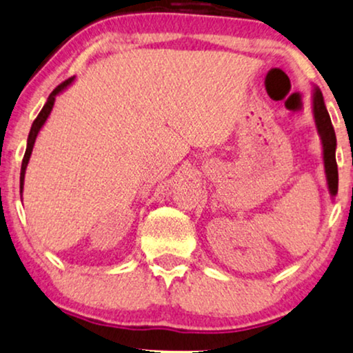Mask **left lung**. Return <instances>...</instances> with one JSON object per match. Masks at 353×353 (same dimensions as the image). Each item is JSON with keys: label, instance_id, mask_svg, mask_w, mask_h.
Listing matches in <instances>:
<instances>
[{"label": "left lung", "instance_id": "8db88e82", "mask_svg": "<svg viewBox=\"0 0 353 353\" xmlns=\"http://www.w3.org/2000/svg\"><path fill=\"white\" fill-rule=\"evenodd\" d=\"M313 115L314 123L318 135L321 137V145H323V163H324V172L325 181H327L329 195L334 199L337 194L339 187V172H337V163H336V132L331 123V117H329L327 109H325L323 92L318 88L313 91Z\"/></svg>", "mask_w": 353, "mask_h": 353}]
</instances>
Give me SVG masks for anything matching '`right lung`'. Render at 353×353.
I'll return each mask as SVG.
<instances>
[{"mask_svg":"<svg viewBox=\"0 0 353 353\" xmlns=\"http://www.w3.org/2000/svg\"><path fill=\"white\" fill-rule=\"evenodd\" d=\"M74 81V77L73 78H68L66 81H63L60 84V86H57L53 91L50 92V96H48V99L46 102V105L42 107V110H40V114L37 115V119L34 120L32 127H30V132H29V137H28V148H26V153H24V158H22V166H21V197H22V189H24V176H26V169H28V164H29V159H30V154H32V148H34V143H35V138H37L40 128L43 127V123L47 122L48 115H50L52 109H53V104H55V97L60 94V92H63L66 88L70 86L71 83Z\"/></svg>","mask_w":353,"mask_h":353,"instance_id":"right-lung-1","label":"right lung"}]
</instances>
